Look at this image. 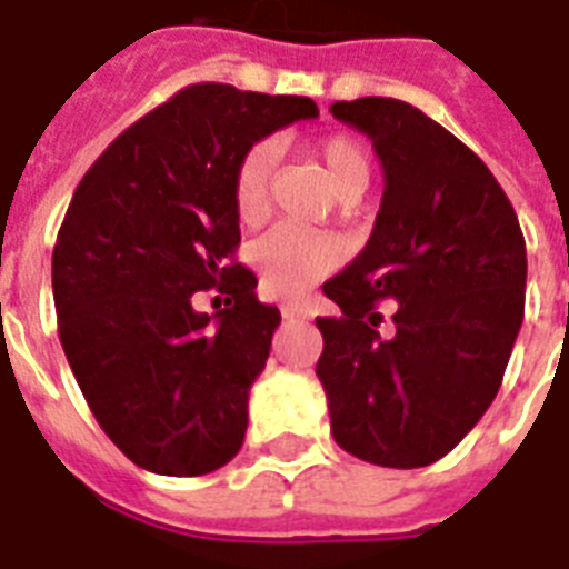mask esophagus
<instances>
[{
    "label": "esophagus",
    "mask_w": 569,
    "mask_h": 569,
    "mask_svg": "<svg viewBox=\"0 0 569 569\" xmlns=\"http://www.w3.org/2000/svg\"><path fill=\"white\" fill-rule=\"evenodd\" d=\"M281 315H284V318H302V320H309V318H315V311L311 309H306V306H293V302H288V306H281Z\"/></svg>",
    "instance_id": "obj_1"
}]
</instances>
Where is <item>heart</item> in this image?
Instances as JSON below:
<instances>
[{
	"label": "heart",
	"mask_w": 569,
	"mask_h": 569,
	"mask_svg": "<svg viewBox=\"0 0 569 569\" xmlns=\"http://www.w3.org/2000/svg\"><path fill=\"white\" fill-rule=\"evenodd\" d=\"M318 156L341 198L366 191L371 161L360 140L348 138V134H332L320 143ZM272 170H276V143L272 140H260L239 158L237 170H233V207L246 224H258L269 212ZM339 246L330 237L293 228V224L269 230L267 237H260L251 246V263L258 269L263 290H269L272 297H300L320 276H327L339 263Z\"/></svg>",
	"instance_id": "obj_1"
}]
</instances>
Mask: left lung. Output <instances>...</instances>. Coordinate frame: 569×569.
<instances>
[{
  "instance_id": "1",
  "label": "left lung",
  "mask_w": 569,
  "mask_h": 569,
  "mask_svg": "<svg viewBox=\"0 0 569 569\" xmlns=\"http://www.w3.org/2000/svg\"><path fill=\"white\" fill-rule=\"evenodd\" d=\"M330 110L383 168L366 249L323 284L341 309L318 318L332 438L362 462L422 468L498 396L525 318L522 228L492 170L422 110L378 96Z\"/></svg>"
}]
</instances>
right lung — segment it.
Here are the masks:
<instances>
[{"label":"right lung","instance_id":"1","mask_svg":"<svg viewBox=\"0 0 569 569\" xmlns=\"http://www.w3.org/2000/svg\"><path fill=\"white\" fill-rule=\"evenodd\" d=\"M318 117L302 96L194 83L126 128L80 179L53 249L59 341L89 411L164 477L219 471L242 447L276 306L233 263V170L258 140ZM226 309H193L198 289Z\"/></svg>","mask_w":569,"mask_h":569}]
</instances>
